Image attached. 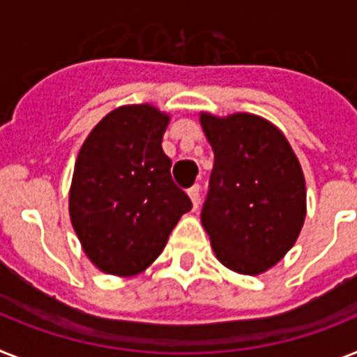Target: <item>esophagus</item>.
I'll list each match as a JSON object with an SVG mask.
<instances>
[{
	"label": "esophagus",
	"instance_id": "34e87169",
	"mask_svg": "<svg viewBox=\"0 0 357 357\" xmlns=\"http://www.w3.org/2000/svg\"><path fill=\"white\" fill-rule=\"evenodd\" d=\"M199 192H202L199 185H194V187L188 188V196H190V199H192L194 208H198V205H199Z\"/></svg>",
	"mask_w": 357,
	"mask_h": 357
}]
</instances>
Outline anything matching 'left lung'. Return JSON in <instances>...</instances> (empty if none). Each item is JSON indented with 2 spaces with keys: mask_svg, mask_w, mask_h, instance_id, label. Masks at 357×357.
Segmentation results:
<instances>
[{
  "mask_svg": "<svg viewBox=\"0 0 357 357\" xmlns=\"http://www.w3.org/2000/svg\"><path fill=\"white\" fill-rule=\"evenodd\" d=\"M199 121L214 152L202 224L220 262L236 273L259 275L288 253L304 224L301 165L266 119L202 113Z\"/></svg>",
  "mask_w": 357,
  "mask_h": 357,
  "instance_id": "left-lung-1",
  "label": "left lung"
}]
</instances>
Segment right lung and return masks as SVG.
<instances>
[{"label":"right lung","mask_w":357,"mask_h":357,"mask_svg":"<svg viewBox=\"0 0 357 357\" xmlns=\"http://www.w3.org/2000/svg\"><path fill=\"white\" fill-rule=\"evenodd\" d=\"M167 124L169 115L150 104L123 106L91 130L78 152L71 224L86 255L106 273L130 277L149 268L192 208L161 146Z\"/></svg>","instance_id":"obj_1"}]
</instances>
